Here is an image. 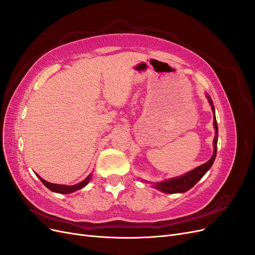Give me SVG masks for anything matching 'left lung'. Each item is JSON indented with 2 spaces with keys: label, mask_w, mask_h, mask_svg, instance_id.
Masks as SVG:
<instances>
[{
  "label": "left lung",
  "mask_w": 255,
  "mask_h": 255,
  "mask_svg": "<svg viewBox=\"0 0 255 255\" xmlns=\"http://www.w3.org/2000/svg\"><path fill=\"white\" fill-rule=\"evenodd\" d=\"M208 103H210L212 111L214 114V128H215V137H214V153L213 156L210 158V160H207L205 164L199 166L192 170L188 171L187 173H185L181 176L177 177H173V179H169V180H165L161 182H157V183H153V188H155L161 192H165V194H183V192H186L187 190H189L190 188H192L195 185L202 179L203 175L210 170L214 160L216 158V154H217V141H218V126H217V121H216V117H215V107L213 104V101L211 97L208 96L207 94L205 95ZM145 183H150L148 181H144Z\"/></svg>",
  "instance_id": "8db88e82"
}]
</instances>
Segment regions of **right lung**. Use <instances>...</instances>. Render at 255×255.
<instances>
[{
	"label": "right lung",
	"instance_id": "obj_1",
	"mask_svg": "<svg viewBox=\"0 0 255 255\" xmlns=\"http://www.w3.org/2000/svg\"><path fill=\"white\" fill-rule=\"evenodd\" d=\"M38 176V179H39L43 185L47 188H49L51 191L53 192H57V194H71V192H74L79 189H82L83 187L86 186V185L89 183V181L91 180V173L86 177V179L83 180L82 182L75 184V185H63V184H54V183H50L48 181L43 180L42 177H40L38 174H36Z\"/></svg>",
	"mask_w": 255,
	"mask_h": 255
}]
</instances>
